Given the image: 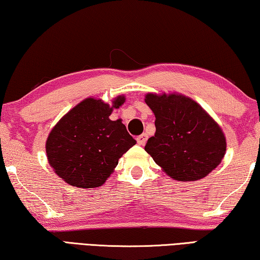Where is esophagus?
<instances>
[{
	"mask_svg": "<svg viewBox=\"0 0 260 260\" xmlns=\"http://www.w3.org/2000/svg\"><path fill=\"white\" fill-rule=\"evenodd\" d=\"M148 140V135L147 134H141L139 135L138 138H136V141H138V144H140V146H144V143L147 142Z\"/></svg>",
	"mask_w": 260,
	"mask_h": 260,
	"instance_id": "1",
	"label": "esophagus"
}]
</instances>
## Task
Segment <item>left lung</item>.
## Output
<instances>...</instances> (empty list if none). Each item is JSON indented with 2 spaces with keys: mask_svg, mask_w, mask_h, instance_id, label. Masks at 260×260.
Returning <instances> with one entry per match:
<instances>
[{
  "mask_svg": "<svg viewBox=\"0 0 260 260\" xmlns=\"http://www.w3.org/2000/svg\"><path fill=\"white\" fill-rule=\"evenodd\" d=\"M144 101L156 117V133L144 150L167 175L178 181H195L221 162L226 138L199 103L174 93H149Z\"/></svg>",
  "mask_w": 260,
  "mask_h": 260,
  "instance_id": "1",
  "label": "left lung"
}]
</instances>
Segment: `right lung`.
Instances as JSON below:
<instances>
[{"label": "right lung", "instance_id": "right-lung-1", "mask_svg": "<svg viewBox=\"0 0 260 260\" xmlns=\"http://www.w3.org/2000/svg\"><path fill=\"white\" fill-rule=\"evenodd\" d=\"M124 102L122 95L112 105L86 99L51 129L46 143L47 158L65 182L79 188L102 186L119 158L136 143L120 119L109 118Z\"/></svg>", "mask_w": 260, "mask_h": 260}]
</instances>
